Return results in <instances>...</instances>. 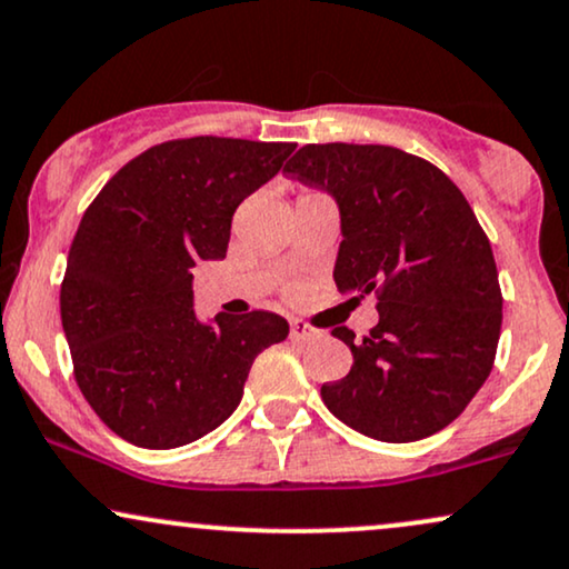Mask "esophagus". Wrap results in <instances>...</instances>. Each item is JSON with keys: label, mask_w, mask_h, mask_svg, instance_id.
<instances>
[{"label": "esophagus", "mask_w": 569, "mask_h": 569, "mask_svg": "<svg viewBox=\"0 0 569 569\" xmlns=\"http://www.w3.org/2000/svg\"><path fill=\"white\" fill-rule=\"evenodd\" d=\"M322 338V330L309 326L305 320H291V341L297 343H307V341H318Z\"/></svg>", "instance_id": "obj_1"}]
</instances>
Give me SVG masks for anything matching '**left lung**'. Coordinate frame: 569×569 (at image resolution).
<instances>
[{"label": "left lung", "instance_id": "8db88e82", "mask_svg": "<svg viewBox=\"0 0 569 569\" xmlns=\"http://www.w3.org/2000/svg\"><path fill=\"white\" fill-rule=\"evenodd\" d=\"M283 170L338 201V291L378 297L368 336L333 328L355 365L322 401L378 441L438 433L486 383L501 333L499 272L470 201L433 162L383 143H307Z\"/></svg>", "mask_w": 569, "mask_h": 569}]
</instances>
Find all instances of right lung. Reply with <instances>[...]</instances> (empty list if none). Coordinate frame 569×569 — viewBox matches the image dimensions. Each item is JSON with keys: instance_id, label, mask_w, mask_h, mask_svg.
Masks as SVG:
<instances>
[{"instance_id": "obj_1", "label": "right lung", "mask_w": 569, "mask_h": 569, "mask_svg": "<svg viewBox=\"0 0 569 569\" xmlns=\"http://www.w3.org/2000/svg\"><path fill=\"white\" fill-rule=\"evenodd\" d=\"M297 143L172 139L123 164L83 212L60 286L73 376L99 420L143 449L207 436L239 407L251 362L289 336L280 315L212 326L193 315L191 268L222 260L236 207Z\"/></svg>"}]
</instances>
